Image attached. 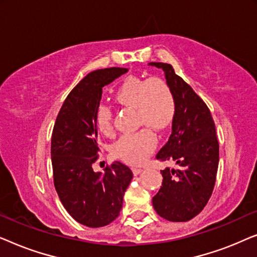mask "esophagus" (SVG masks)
<instances>
[{"mask_svg": "<svg viewBox=\"0 0 257 257\" xmlns=\"http://www.w3.org/2000/svg\"><path fill=\"white\" fill-rule=\"evenodd\" d=\"M143 171H144L143 168H140V167H132V172H133V174H135V175L140 174Z\"/></svg>", "mask_w": 257, "mask_h": 257, "instance_id": "1", "label": "esophagus"}]
</instances>
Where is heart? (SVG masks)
Returning a JSON list of instances; mask_svg holds the SVG:
<instances>
[{"mask_svg": "<svg viewBox=\"0 0 257 257\" xmlns=\"http://www.w3.org/2000/svg\"><path fill=\"white\" fill-rule=\"evenodd\" d=\"M114 99L119 105L135 108L139 125L156 128H167L175 114V98L173 91L164 79L128 77L118 87ZM96 124L105 136L113 132L112 111L106 105H100L96 113ZM157 138L150 130L121 136L113 146V152L126 163L137 165L143 163L156 147Z\"/></svg>", "mask_w": 257, "mask_h": 257, "instance_id": "b5f03b06", "label": "heart"}]
</instances>
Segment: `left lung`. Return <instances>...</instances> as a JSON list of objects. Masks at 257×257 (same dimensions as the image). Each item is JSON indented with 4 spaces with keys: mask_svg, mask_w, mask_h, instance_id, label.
Returning <instances> with one entry per match:
<instances>
[{
    "mask_svg": "<svg viewBox=\"0 0 257 257\" xmlns=\"http://www.w3.org/2000/svg\"><path fill=\"white\" fill-rule=\"evenodd\" d=\"M161 69L175 98L172 135L156 158L173 160L177 167L161 171L163 184L152 203L161 217L185 222L208 202L219 166V143L209 108L167 63H149Z\"/></svg>",
    "mask_w": 257,
    "mask_h": 257,
    "instance_id": "obj_1",
    "label": "left lung"
}]
</instances>
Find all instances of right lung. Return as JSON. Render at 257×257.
I'll use <instances>...</instances> for the list:
<instances>
[{
  "mask_svg": "<svg viewBox=\"0 0 257 257\" xmlns=\"http://www.w3.org/2000/svg\"><path fill=\"white\" fill-rule=\"evenodd\" d=\"M126 72L124 68H108L84 77L66 97L52 131L55 188L70 215L86 227H104L117 219L133 178L119 161L104 174L92 168L99 152L96 113L103 87Z\"/></svg>",
  "mask_w": 257,
  "mask_h": 257,
  "instance_id": "obj_1",
  "label": "right lung"
}]
</instances>
